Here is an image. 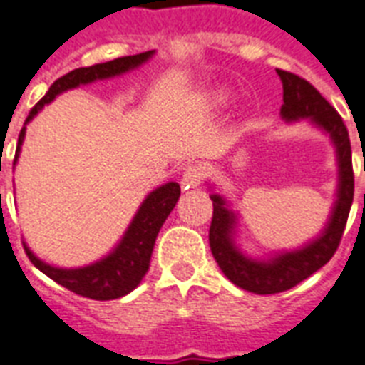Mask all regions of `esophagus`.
<instances>
[{
	"mask_svg": "<svg viewBox=\"0 0 365 365\" xmlns=\"http://www.w3.org/2000/svg\"><path fill=\"white\" fill-rule=\"evenodd\" d=\"M204 180V168L202 167H189L185 168V173L182 176V185L185 189L197 187Z\"/></svg>",
	"mask_w": 365,
	"mask_h": 365,
	"instance_id": "1",
	"label": "esophagus"
}]
</instances>
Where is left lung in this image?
I'll use <instances>...</instances> for the list:
<instances>
[{
  "label": "left lung",
  "instance_id": "8db88e82",
  "mask_svg": "<svg viewBox=\"0 0 365 365\" xmlns=\"http://www.w3.org/2000/svg\"><path fill=\"white\" fill-rule=\"evenodd\" d=\"M277 75L283 82L281 115L289 121L309 118L324 131L330 133L331 140L337 146V159H339V192L330 223L322 236H319V240H315L313 244L306 245L304 250L277 255L269 262L245 259L234 247L230 240L234 213L227 208V202L219 195L210 197L213 202V217L208 238L213 259L234 285L255 294H275L292 289L327 264L339 247L354 198L351 138L343 118L306 78L281 69H277Z\"/></svg>",
  "mask_w": 365,
  "mask_h": 365
}]
</instances>
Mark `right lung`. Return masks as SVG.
Masks as SVG:
<instances>
[{"label":"right lung","mask_w":365,"mask_h":365,"mask_svg":"<svg viewBox=\"0 0 365 365\" xmlns=\"http://www.w3.org/2000/svg\"><path fill=\"white\" fill-rule=\"evenodd\" d=\"M152 54L153 50H148V52L135 56H123V58H115L112 61H106V63L80 67V69L71 71L67 75L59 76L54 84L50 86L46 96L29 110L26 123L46 103H50L56 96H59L61 91L76 88L80 84H88V82H93V80L108 78V76L127 73V71L135 69L140 63H144ZM24 135H26V127H22V131L19 135L14 163H16V157L20 153ZM180 192L182 191H180V185L176 182L165 183V185H161L153 192H150L146 200L142 202L140 210L136 212L135 219L129 225V229H127L120 245L106 259L99 260L96 264L76 269L54 268V266L44 264L43 260H38L28 250L26 244H24V250H26V255H28V259L31 260V264L35 268H38L44 275H48L50 279H54L58 285L69 289L75 294L91 298V300H114V298H121V296L129 294L140 283L142 277L146 275L148 268H150V259H152L157 234L161 230L165 219L168 217V213L173 212L174 206H176Z\"/></svg>","instance_id":"obj_1"}]
</instances>
